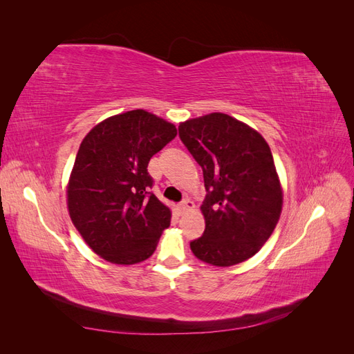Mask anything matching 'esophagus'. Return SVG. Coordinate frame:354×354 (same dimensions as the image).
<instances>
[{
  "instance_id": "obj_1",
  "label": "esophagus",
  "mask_w": 354,
  "mask_h": 354,
  "mask_svg": "<svg viewBox=\"0 0 354 354\" xmlns=\"http://www.w3.org/2000/svg\"><path fill=\"white\" fill-rule=\"evenodd\" d=\"M194 208H195V203L192 202L190 199H185L183 202H180V205H178L180 212H186V211H190V209H194Z\"/></svg>"
}]
</instances>
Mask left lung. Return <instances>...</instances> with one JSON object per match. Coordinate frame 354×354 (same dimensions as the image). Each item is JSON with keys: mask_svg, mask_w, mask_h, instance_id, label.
<instances>
[{"mask_svg": "<svg viewBox=\"0 0 354 354\" xmlns=\"http://www.w3.org/2000/svg\"><path fill=\"white\" fill-rule=\"evenodd\" d=\"M178 134L202 167L205 232L196 259L229 267L261 250L279 221L283 192L269 145L252 127L221 112L180 122Z\"/></svg>", "mask_w": 354, "mask_h": 354, "instance_id": "1", "label": "left lung"}]
</instances>
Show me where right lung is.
<instances>
[{"mask_svg":"<svg viewBox=\"0 0 354 354\" xmlns=\"http://www.w3.org/2000/svg\"><path fill=\"white\" fill-rule=\"evenodd\" d=\"M176 136L174 124L136 109L106 118L84 137L66 186L68 211L103 260L130 266L156 250L171 209L149 192L147 165Z\"/></svg>","mask_w":354,"mask_h":354,"instance_id":"add662e5","label":"right lung"}]
</instances>
